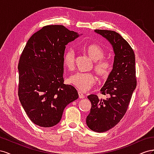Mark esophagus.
I'll use <instances>...</instances> for the list:
<instances>
[{"instance_id": "34e87169", "label": "esophagus", "mask_w": 154, "mask_h": 154, "mask_svg": "<svg viewBox=\"0 0 154 154\" xmlns=\"http://www.w3.org/2000/svg\"><path fill=\"white\" fill-rule=\"evenodd\" d=\"M78 94H79V98L80 99H83V98H85V95L83 94L82 92H81L80 91L78 92Z\"/></svg>"}]
</instances>
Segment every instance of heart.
Returning a JSON list of instances; mask_svg holds the SVG:
<instances>
[{"instance_id": "heart-1", "label": "heart", "mask_w": 154, "mask_h": 154, "mask_svg": "<svg viewBox=\"0 0 154 154\" xmlns=\"http://www.w3.org/2000/svg\"><path fill=\"white\" fill-rule=\"evenodd\" d=\"M83 51L89 57L94 61V69L100 80H106L110 75L113 64L109 59L103 58L104 51L102 47L97 44H89L83 47ZM75 52L72 48H69L65 52L63 57L64 66L69 71L75 68ZM70 84L75 86L81 91L90 90L95 83V76L94 73L79 72L69 78Z\"/></svg>"}]
</instances>
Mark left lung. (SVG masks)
<instances>
[{"label":"left lung","mask_w":154,"mask_h":154,"mask_svg":"<svg viewBox=\"0 0 154 154\" xmlns=\"http://www.w3.org/2000/svg\"><path fill=\"white\" fill-rule=\"evenodd\" d=\"M112 44L115 53L113 69L100 90L106 99L97 95L88 98L91 103L90 112L86 117L88 128L96 132H104L119 123L126 113L137 86L135 59L132 48L120 34L112 30L95 29Z\"/></svg>","instance_id":"8db88e82"}]
</instances>
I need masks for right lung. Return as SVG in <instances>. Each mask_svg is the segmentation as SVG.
<instances>
[{
  "label": "right lung",
  "mask_w": 154,
  "mask_h": 154,
  "mask_svg": "<svg viewBox=\"0 0 154 154\" xmlns=\"http://www.w3.org/2000/svg\"><path fill=\"white\" fill-rule=\"evenodd\" d=\"M78 37L64 26H45L29 38L20 55L19 98L30 120L39 126L57 125L65 107L79 97L63 78L66 45Z\"/></svg>",
  "instance_id": "1"
}]
</instances>
